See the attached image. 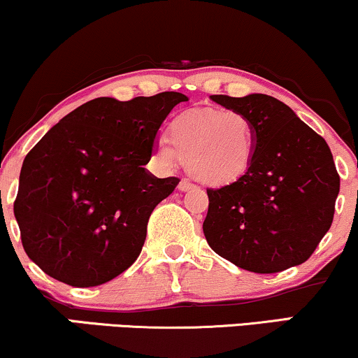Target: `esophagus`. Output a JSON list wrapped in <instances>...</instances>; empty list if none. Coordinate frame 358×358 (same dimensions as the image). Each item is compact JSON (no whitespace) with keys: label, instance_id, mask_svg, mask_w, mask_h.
I'll list each match as a JSON object with an SVG mask.
<instances>
[{"label":"esophagus","instance_id":"1","mask_svg":"<svg viewBox=\"0 0 358 358\" xmlns=\"http://www.w3.org/2000/svg\"><path fill=\"white\" fill-rule=\"evenodd\" d=\"M192 188H195V185L188 182L187 178L180 180V183H178V190H180V192H188V190H192Z\"/></svg>","mask_w":358,"mask_h":358}]
</instances>
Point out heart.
<instances>
[{
  "label": "heart",
  "mask_w": 358,
  "mask_h": 358,
  "mask_svg": "<svg viewBox=\"0 0 358 358\" xmlns=\"http://www.w3.org/2000/svg\"><path fill=\"white\" fill-rule=\"evenodd\" d=\"M157 153L166 165L183 162L193 178L225 185L248 171L255 153V128L236 110L193 108L180 113L168 128Z\"/></svg>",
  "instance_id": "b5f03b06"
}]
</instances>
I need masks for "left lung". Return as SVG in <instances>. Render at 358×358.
I'll return each instance as SVG.
<instances>
[{
    "label": "left lung",
    "mask_w": 358,
    "mask_h": 358,
    "mask_svg": "<svg viewBox=\"0 0 358 358\" xmlns=\"http://www.w3.org/2000/svg\"><path fill=\"white\" fill-rule=\"evenodd\" d=\"M210 98L248 116L255 153L236 182L206 190V242L248 272L277 273L303 264L334 220L340 176L329 145L268 94Z\"/></svg>",
    "instance_id": "8db88e82"
}]
</instances>
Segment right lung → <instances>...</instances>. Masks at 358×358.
<instances>
[{
    "instance_id": "right-lung-1",
    "label": "right lung",
    "mask_w": 358,
    "mask_h": 358,
    "mask_svg": "<svg viewBox=\"0 0 358 358\" xmlns=\"http://www.w3.org/2000/svg\"><path fill=\"white\" fill-rule=\"evenodd\" d=\"M188 96H101L56 123L27 155L15 217L27 255L73 287L110 282L140 255L155 206L175 190L152 160L162 123Z\"/></svg>"
}]
</instances>
